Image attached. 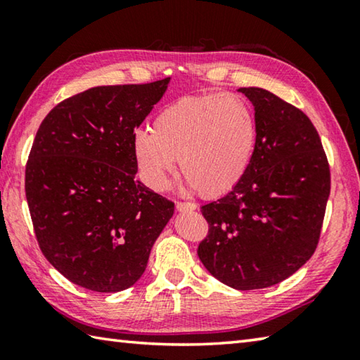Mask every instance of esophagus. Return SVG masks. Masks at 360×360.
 Returning a JSON list of instances; mask_svg holds the SVG:
<instances>
[{"instance_id":"obj_1","label":"esophagus","mask_w":360,"mask_h":360,"mask_svg":"<svg viewBox=\"0 0 360 360\" xmlns=\"http://www.w3.org/2000/svg\"><path fill=\"white\" fill-rule=\"evenodd\" d=\"M195 208H197V205L195 203H191V202H178L176 203V210L178 211H193Z\"/></svg>"}]
</instances>
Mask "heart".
<instances>
[{
    "mask_svg": "<svg viewBox=\"0 0 360 360\" xmlns=\"http://www.w3.org/2000/svg\"><path fill=\"white\" fill-rule=\"evenodd\" d=\"M257 141L255 114L236 94L182 96L157 112L152 131H135L131 149L143 179L162 191L176 158L187 186L203 197L231 191L245 176Z\"/></svg>",
    "mask_w": 360,
    "mask_h": 360,
    "instance_id": "obj_1",
    "label": "heart"
}]
</instances>
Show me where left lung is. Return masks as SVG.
<instances>
[{"mask_svg": "<svg viewBox=\"0 0 360 360\" xmlns=\"http://www.w3.org/2000/svg\"><path fill=\"white\" fill-rule=\"evenodd\" d=\"M240 92L254 105L257 141L238 184L202 206L210 229L197 252L219 281L252 290L284 281L314 254L330 168L307 114L265 89Z\"/></svg>", "mask_w": 360, "mask_h": 360, "instance_id": "obj_1", "label": "left lung"}]
</instances>
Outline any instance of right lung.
Instances as JSON below:
<instances>
[{
  "instance_id": "right-lung-1",
  "label": "right lung",
  "mask_w": 360,
  "mask_h": 360,
  "mask_svg": "<svg viewBox=\"0 0 360 360\" xmlns=\"http://www.w3.org/2000/svg\"><path fill=\"white\" fill-rule=\"evenodd\" d=\"M150 84L101 85L46 115L30 150L25 193L36 240L81 288L119 292L146 270L174 203L135 179V129L165 94Z\"/></svg>"
}]
</instances>
